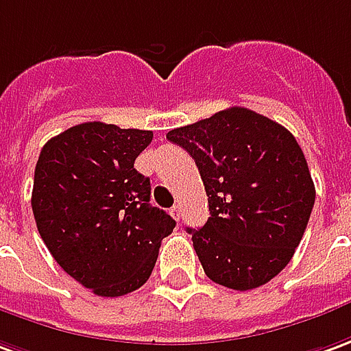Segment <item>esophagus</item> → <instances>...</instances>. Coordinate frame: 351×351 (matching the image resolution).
Listing matches in <instances>:
<instances>
[{"label": "esophagus", "mask_w": 351, "mask_h": 351, "mask_svg": "<svg viewBox=\"0 0 351 351\" xmlns=\"http://www.w3.org/2000/svg\"><path fill=\"white\" fill-rule=\"evenodd\" d=\"M171 217L175 218V220H180V217H182V209H180V205H175V207L171 209Z\"/></svg>", "instance_id": "obj_1"}]
</instances>
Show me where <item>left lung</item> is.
<instances>
[{
	"label": "left lung",
	"instance_id": "1",
	"mask_svg": "<svg viewBox=\"0 0 351 351\" xmlns=\"http://www.w3.org/2000/svg\"><path fill=\"white\" fill-rule=\"evenodd\" d=\"M199 169L210 217L192 234L207 278L235 291L268 283L293 258L315 201L310 169L283 125L247 108L169 131Z\"/></svg>",
	"mask_w": 351,
	"mask_h": 351
}]
</instances>
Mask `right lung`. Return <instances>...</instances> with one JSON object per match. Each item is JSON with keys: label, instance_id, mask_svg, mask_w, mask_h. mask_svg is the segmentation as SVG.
I'll return each instance as SVG.
<instances>
[{"label": "right lung", "instance_id": "obj_1", "mask_svg": "<svg viewBox=\"0 0 351 351\" xmlns=\"http://www.w3.org/2000/svg\"><path fill=\"white\" fill-rule=\"evenodd\" d=\"M152 131L89 121L41 148L32 210L49 252L68 276L99 296L142 287L175 220L150 205V178L134 159Z\"/></svg>", "mask_w": 351, "mask_h": 351}]
</instances>
